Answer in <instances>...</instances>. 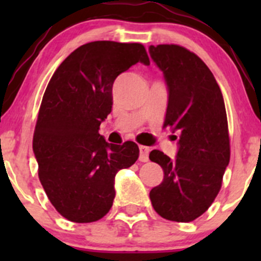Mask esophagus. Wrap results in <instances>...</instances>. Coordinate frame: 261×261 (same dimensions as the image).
Returning <instances> with one entry per match:
<instances>
[{
    "instance_id": "34e87169",
    "label": "esophagus",
    "mask_w": 261,
    "mask_h": 261,
    "mask_svg": "<svg viewBox=\"0 0 261 261\" xmlns=\"http://www.w3.org/2000/svg\"><path fill=\"white\" fill-rule=\"evenodd\" d=\"M139 149H140V156H139V160H140V162H147V160H149V147H146V146H143V145H140L139 146Z\"/></svg>"
}]
</instances>
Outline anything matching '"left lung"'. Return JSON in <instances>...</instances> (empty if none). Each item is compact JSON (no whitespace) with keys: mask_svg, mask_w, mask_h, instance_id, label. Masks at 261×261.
Returning a JSON list of instances; mask_svg holds the SVG:
<instances>
[{"mask_svg":"<svg viewBox=\"0 0 261 261\" xmlns=\"http://www.w3.org/2000/svg\"><path fill=\"white\" fill-rule=\"evenodd\" d=\"M149 53L168 87L164 127L179 131L175 159L160 150L150 152L164 172L150 201L165 220L191 222L215 201L230 162L225 102L212 72L194 53L174 44L150 45Z\"/></svg>","mask_w":261,"mask_h":261,"instance_id":"1","label":"left lung"}]
</instances>
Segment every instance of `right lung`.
Returning a JSON list of instances; mask_svg holds the SVG:
<instances>
[{"label": "right lung", "instance_id": "add662e5", "mask_svg": "<svg viewBox=\"0 0 261 261\" xmlns=\"http://www.w3.org/2000/svg\"><path fill=\"white\" fill-rule=\"evenodd\" d=\"M136 63L150 64L141 44L92 41L65 58L46 87L33 150L49 201L72 222L103 217L116 174L138 160L134 141L114 145L98 133L112 110L115 80Z\"/></svg>", "mask_w": 261, "mask_h": 261}]
</instances>
